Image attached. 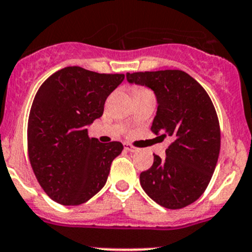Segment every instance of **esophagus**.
<instances>
[{
    "label": "esophagus",
    "mask_w": 252,
    "mask_h": 252,
    "mask_svg": "<svg viewBox=\"0 0 252 252\" xmlns=\"http://www.w3.org/2000/svg\"><path fill=\"white\" fill-rule=\"evenodd\" d=\"M125 149H126V151L131 152V153H133V152L138 151V149H137L136 147H133V146H132V144H129V143H126L125 144Z\"/></svg>",
    "instance_id": "esophagus-1"
}]
</instances>
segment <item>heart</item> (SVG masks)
Masks as SVG:
<instances>
[{"mask_svg":"<svg viewBox=\"0 0 252 252\" xmlns=\"http://www.w3.org/2000/svg\"><path fill=\"white\" fill-rule=\"evenodd\" d=\"M144 91H147V89H144V88H136V89H134V93H141V92H144Z\"/></svg>","mask_w":252,"mask_h":252,"instance_id":"b5f03b06","label":"heart"}]
</instances>
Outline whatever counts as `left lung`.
I'll use <instances>...</instances> for the list:
<instances>
[{
  "mask_svg": "<svg viewBox=\"0 0 252 252\" xmlns=\"http://www.w3.org/2000/svg\"><path fill=\"white\" fill-rule=\"evenodd\" d=\"M129 83L146 86L157 96L152 132L171 143L163 159L139 175L144 192L158 205L179 210L201 197L210 184L220 151V128L210 95L180 69L127 73Z\"/></svg>",
  "mask_w": 252,
  "mask_h": 252,
  "instance_id": "obj_1",
  "label": "left lung"
}]
</instances>
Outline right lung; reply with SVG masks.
<instances>
[{
	"label": "right lung",
	"instance_id": "obj_1",
	"mask_svg": "<svg viewBox=\"0 0 252 252\" xmlns=\"http://www.w3.org/2000/svg\"><path fill=\"white\" fill-rule=\"evenodd\" d=\"M125 74L64 67L49 77L33 100L28 120V154L42 190L63 206L87 202L105 185L121 142L100 143L87 126Z\"/></svg>",
	"mask_w": 252,
	"mask_h": 252
}]
</instances>
